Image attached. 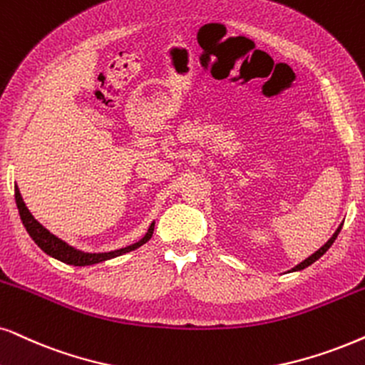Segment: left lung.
I'll list each match as a JSON object with an SVG mask.
<instances>
[{"instance_id": "8db88e82", "label": "left lung", "mask_w": 365, "mask_h": 365, "mask_svg": "<svg viewBox=\"0 0 365 365\" xmlns=\"http://www.w3.org/2000/svg\"><path fill=\"white\" fill-rule=\"evenodd\" d=\"M342 225H344V222L340 224L339 227H336V230H335V232H334V236H331V237L329 239V241H327V242L324 244V246H322L320 249H318V251L313 252L312 256H308L305 261H302V262H299V264H297V266H294V267H292V269H289L288 273H293V271H302V269H305V267H308V266H310V264H313V262H315L317 259H320V257L324 256L327 251H329L331 244L335 242V239H336V236H339V232H340V229H342Z\"/></svg>"}]
</instances>
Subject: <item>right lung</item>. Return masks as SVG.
<instances>
[{
	"label": "right lung",
	"mask_w": 365,
	"mask_h": 365,
	"mask_svg": "<svg viewBox=\"0 0 365 365\" xmlns=\"http://www.w3.org/2000/svg\"><path fill=\"white\" fill-rule=\"evenodd\" d=\"M15 200H16L18 212H20L21 222H23V225H25L26 232L30 234V237L34 239L36 246H38L43 252H47L48 256H52V257H55V259L66 262V264H72V266H92V264H98V262H103V261L113 259V257L126 255V252H129V251H135V249H138L145 242L150 241L151 236H153V230H155V222H151L145 236H143L138 242L131 244V246L116 249V251H108V252H86V251H81V249L72 247L71 244L62 241V239L50 232L48 229H45L43 225H41L38 220L31 215L29 207H26L25 202H23V197H21L20 188L18 187H15Z\"/></svg>",
	"instance_id": "obj_1"
}]
</instances>
